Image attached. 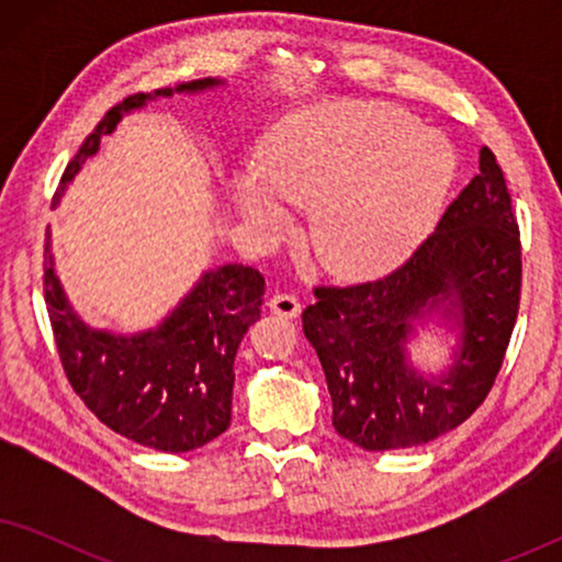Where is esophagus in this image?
<instances>
[{
	"label": "esophagus",
	"mask_w": 562,
	"mask_h": 562,
	"mask_svg": "<svg viewBox=\"0 0 562 562\" xmlns=\"http://www.w3.org/2000/svg\"><path fill=\"white\" fill-rule=\"evenodd\" d=\"M268 306H271V312L279 314V317L294 319V317H299V314H302V302H299V296L286 294V291H283V294H273L271 302H268Z\"/></svg>",
	"instance_id": "34e87169"
}]
</instances>
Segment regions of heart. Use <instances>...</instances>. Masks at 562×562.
Returning a JSON list of instances; mask_svg holds the SVG:
<instances>
[{
    "instance_id": "1",
    "label": "heart",
    "mask_w": 562,
    "mask_h": 562,
    "mask_svg": "<svg viewBox=\"0 0 562 562\" xmlns=\"http://www.w3.org/2000/svg\"><path fill=\"white\" fill-rule=\"evenodd\" d=\"M456 171L450 145L379 102L294 112L268 130L256 176L235 181L240 210L279 225L281 202L312 206V243L345 279L398 263L440 210Z\"/></svg>"
}]
</instances>
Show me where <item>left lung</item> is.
I'll return each mask as SVG.
<instances>
[{
    "instance_id": "8db88e82",
    "label": "left lung",
    "mask_w": 562,
    "mask_h": 562,
    "mask_svg": "<svg viewBox=\"0 0 562 562\" xmlns=\"http://www.w3.org/2000/svg\"><path fill=\"white\" fill-rule=\"evenodd\" d=\"M521 294V240L504 171L488 148L437 229L379 281L317 286L302 314L333 396V427L363 450L417 448L471 417L502 371ZM449 306L445 307L443 304ZM458 308L457 363L440 380L413 373L411 322Z\"/></svg>"
}]
</instances>
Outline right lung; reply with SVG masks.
I'll use <instances>...</instances> for the list:
<instances>
[{"label":"right lung","instance_id":"1","mask_svg":"<svg viewBox=\"0 0 562 562\" xmlns=\"http://www.w3.org/2000/svg\"><path fill=\"white\" fill-rule=\"evenodd\" d=\"M217 79L133 94L114 104L87 135L60 176V191L99 150L122 114L173 91H202ZM45 306L64 373L99 422L127 440L160 452H189L212 442L233 417L235 356L260 319L266 281L256 268L227 263L204 273L196 289L156 329L133 337L97 333L76 317L53 271L45 237Z\"/></svg>","mask_w":562,"mask_h":562}]
</instances>
